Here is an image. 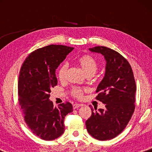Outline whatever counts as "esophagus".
Listing matches in <instances>:
<instances>
[{
	"mask_svg": "<svg viewBox=\"0 0 152 152\" xmlns=\"http://www.w3.org/2000/svg\"><path fill=\"white\" fill-rule=\"evenodd\" d=\"M82 104H73V109H78L80 107H81Z\"/></svg>",
	"mask_w": 152,
	"mask_h": 152,
	"instance_id": "esophagus-1",
	"label": "esophagus"
}]
</instances>
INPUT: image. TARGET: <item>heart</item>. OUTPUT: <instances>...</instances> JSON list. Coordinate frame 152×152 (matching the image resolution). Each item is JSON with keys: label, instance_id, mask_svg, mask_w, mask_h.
Here are the masks:
<instances>
[{"label": "heart", "instance_id": "1", "mask_svg": "<svg viewBox=\"0 0 152 152\" xmlns=\"http://www.w3.org/2000/svg\"><path fill=\"white\" fill-rule=\"evenodd\" d=\"M78 63L82 70L84 72L87 76H92L96 73L98 68V64L95 59L92 56L90 55H84L80 57L78 60ZM68 63L64 62L61 64L59 67L57 76L58 79L60 81H63L66 78V75L68 71ZM85 91L84 89L80 88H74L72 90V95L74 97L77 98V99H82L83 96L84 91Z\"/></svg>", "mask_w": 152, "mask_h": 152}]
</instances>
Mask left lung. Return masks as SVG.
Returning <instances> with one entry per match:
<instances>
[{
    "mask_svg": "<svg viewBox=\"0 0 152 152\" xmlns=\"http://www.w3.org/2000/svg\"><path fill=\"white\" fill-rule=\"evenodd\" d=\"M89 50L104 56L107 64L104 77L96 91V99L105 104V108L97 111L89 106L92 115L86 121V129L96 140H110L124 130L134 112V76L129 63L117 51L104 46Z\"/></svg>",
    "mask_w": 152,
    "mask_h": 152,
    "instance_id": "obj_1",
    "label": "left lung"
}]
</instances>
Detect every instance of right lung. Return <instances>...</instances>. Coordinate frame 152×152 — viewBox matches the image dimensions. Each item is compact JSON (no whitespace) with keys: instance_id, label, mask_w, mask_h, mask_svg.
I'll list each match as a JSON object with an SVG mask.
<instances>
[{"instance_id":"obj_1","label":"right lung","mask_w":152,"mask_h":152,"mask_svg":"<svg viewBox=\"0 0 152 152\" xmlns=\"http://www.w3.org/2000/svg\"><path fill=\"white\" fill-rule=\"evenodd\" d=\"M74 48L50 45L33 51L25 59L18 82L19 102L25 123L42 140L51 141L65 130L64 118L73 111L70 102L53 107L51 89L58 84L56 70Z\"/></svg>"}]
</instances>
